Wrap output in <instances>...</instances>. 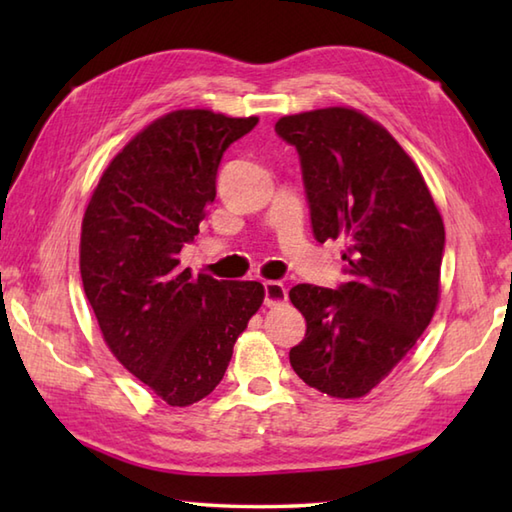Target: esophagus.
Instances as JSON below:
<instances>
[{"instance_id": "esophagus-1", "label": "esophagus", "mask_w": 512, "mask_h": 512, "mask_svg": "<svg viewBox=\"0 0 512 512\" xmlns=\"http://www.w3.org/2000/svg\"><path fill=\"white\" fill-rule=\"evenodd\" d=\"M288 299V290L281 281H264V303L268 308L281 306Z\"/></svg>"}]
</instances>
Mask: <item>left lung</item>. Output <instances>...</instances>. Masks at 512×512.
<instances>
[{"mask_svg":"<svg viewBox=\"0 0 512 512\" xmlns=\"http://www.w3.org/2000/svg\"><path fill=\"white\" fill-rule=\"evenodd\" d=\"M275 132L299 154L317 242H347V281L290 290L306 317L290 365L323 394L361 398L409 354L436 312L442 217L405 149L361 112L284 116Z\"/></svg>","mask_w":512,"mask_h":512,"instance_id":"left-lung-1","label":"left lung"}]
</instances>
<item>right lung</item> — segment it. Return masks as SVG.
Returning a JSON list of instances; mask_svg holds the SVG:
<instances>
[{"label": "right lung", "mask_w": 512, "mask_h": 512, "mask_svg": "<svg viewBox=\"0 0 512 512\" xmlns=\"http://www.w3.org/2000/svg\"><path fill=\"white\" fill-rule=\"evenodd\" d=\"M257 123L211 110L158 118L110 162L83 217L81 279L103 339L171 407L220 385L264 301L259 281L193 275L178 259L215 200L224 151Z\"/></svg>", "instance_id": "right-lung-1"}]
</instances>
